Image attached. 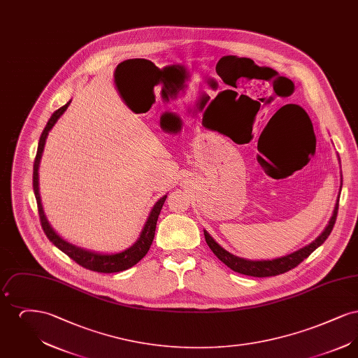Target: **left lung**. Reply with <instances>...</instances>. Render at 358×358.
Instances as JSON below:
<instances>
[{"mask_svg": "<svg viewBox=\"0 0 358 358\" xmlns=\"http://www.w3.org/2000/svg\"><path fill=\"white\" fill-rule=\"evenodd\" d=\"M338 203H340V197L337 200L333 216L327 224V227L324 228V232L315 238L313 243H310L306 247H303V248H301V250H298V251H295L289 255L276 257L273 260H248V259H243V257L232 255L228 251H225L222 245H219L206 231H204L205 241L209 245V248L212 250V252L217 256L225 266H228L235 273L248 275V276H255V278H266V276H275V275H279V273H287L289 270L295 268L299 263H302L306 257L311 255V252L315 251L330 235V232L333 231V227L336 224V219H337Z\"/></svg>", "mask_w": 358, "mask_h": 358, "instance_id": "1", "label": "left lung"}]
</instances>
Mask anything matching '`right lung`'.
<instances>
[{
	"mask_svg": "<svg viewBox=\"0 0 358 358\" xmlns=\"http://www.w3.org/2000/svg\"><path fill=\"white\" fill-rule=\"evenodd\" d=\"M69 102L66 103L63 107H60L59 110H56L52 114L51 118L48 120L45 129L43 130L40 141H38V146H37V153L34 158V192L36 196V201H37V209H38V216H40V222L43 227L44 234L47 235V238H50L60 251H63L66 255H69L72 260H75L79 266L85 267L87 270L91 271H96V273H113L124 271L130 267H133L136 264L143 256L148 254L152 243H153L154 234H155V225L157 220L159 216V212L162 209V205L166 200V194L164 197H161L155 204L153 209L148 217V222L145 224L139 238L136 241V244H133L130 248L118 252V254H99V252H92L88 250H83L80 247H76L73 244H71L69 241H66L64 238H60L53 229H52L50 222L47 220L44 210H43V205L40 200V193H38V165H40V159H41V154L44 150V145H45V139L48 136V133L51 131L52 127L55 126V123L57 120L64 114V111L67 110Z\"/></svg>",
	"mask_w": 358,
	"mask_h": 358,
	"instance_id": "obj_1",
	"label": "right lung"
}]
</instances>
